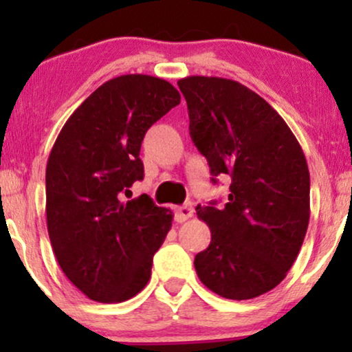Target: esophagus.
<instances>
[{"mask_svg": "<svg viewBox=\"0 0 352 352\" xmlns=\"http://www.w3.org/2000/svg\"><path fill=\"white\" fill-rule=\"evenodd\" d=\"M192 215H193V208L190 204H185V205H182V207L175 208V220L180 221V223L182 221L188 220Z\"/></svg>", "mask_w": 352, "mask_h": 352, "instance_id": "obj_1", "label": "esophagus"}]
</instances>
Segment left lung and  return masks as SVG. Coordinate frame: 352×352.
Instances as JSON below:
<instances>
[{"label":"left lung","mask_w":352,"mask_h":352,"mask_svg":"<svg viewBox=\"0 0 352 352\" xmlns=\"http://www.w3.org/2000/svg\"><path fill=\"white\" fill-rule=\"evenodd\" d=\"M177 84L212 180L232 179L223 207H197L212 232L195 256L197 274L227 300H252L285 280L301 250L309 223L305 153L283 117L243 84L207 76Z\"/></svg>","instance_id":"1"}]
</instances>
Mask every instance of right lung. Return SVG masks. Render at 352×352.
<instances>
[{
    "instance_id": "right-lung-1",
    "label": "right lung",
    "mask_w": 352,
    "mask_h": 352,
    "mask_svg": "<svg viewBox=\"0 0 352 352\" xmlns=\"http://www.w3.org/2000/svg\"><path fill=\"white\" fill-rule=\"evenodd\" d=\"M180 104L167 80L125 74L96 89L60 129L46 167V220L64 274L89 300L122 302L151 280L172 212L151 197L124 200L144 179L140 145Z\"/></svg>"
}]
</instances>
